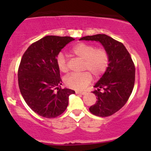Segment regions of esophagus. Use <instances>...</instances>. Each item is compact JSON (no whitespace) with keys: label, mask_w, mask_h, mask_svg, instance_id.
I'll list each match as a JSON object with an SVG mask.
<instances>
[{"label":"esophagus","mask_w":151,"mask_h":151,"mask_svg":"<svg viewBox=\"0 0 151 151\" xmlns=\"http://www.w3.org/2000/svg\"><path fill=\"white\" fill-rule=\"evenodd\" d=\"M76 93L81 94V95H84V94L86 93V92H85V91H76Z\"/></svg>","instance_id":"esophagus-1"}]
</instances>
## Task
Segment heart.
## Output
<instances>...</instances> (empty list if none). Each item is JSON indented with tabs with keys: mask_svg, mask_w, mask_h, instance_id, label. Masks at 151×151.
<instances>
[{
	"mask_svg": "<svg viewBox=\"0 0 151 151\" xmlns=\"http://www.w3.org/2000/svg\"><path fill=\"white\" fill-rule=\"evenodd\" d=\"M71 52L73 55L83 60V70L87 71L82 74L73 73L65 77V85L72 89H83L91 81L92 77L91 73L94 77L98 78L104 74L109 66V54L102 47L96 48L94 45L91 44L79 43L72 47ZM56 64L61 72L68 71V62L63 53H59L57 55Z\"/></svg>",
	"mask_w": 151,
	"mask_h": 151,
	"instance_id": "b5f03b06",
	"label": "heart"
}]
</instances>
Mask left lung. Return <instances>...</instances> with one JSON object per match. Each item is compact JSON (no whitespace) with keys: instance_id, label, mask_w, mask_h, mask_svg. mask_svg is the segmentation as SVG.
I'll return each mask as SVG.
<instances>
[{"instance_id":"obj_1","label":"left lung","mask_w":151,"mask_h":151,"mask_svg":"<svg viewBox=\"0 0 151 151\" xmlns=\"http://www.w3.org/2000/svg\"><path fill=\"white\" fill-rule=\"evenodd\" d=\"M80 40L99 42L109 54V66L94 85L97 90L93 93L97 101L89 110L96 116H110L126 104L133 91L135 81L133 60L124 45L107 35L87 36Z\"/></svg>"}]
</instances>
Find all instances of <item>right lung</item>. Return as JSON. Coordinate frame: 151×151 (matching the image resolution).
I'll list each match as a JSON object with an SVG mask.
<instances>
[{
  "mask_svg": "<svg viewBox=\"0 0 151 151\" xmlns=\"http://www.w3.org/2000/svg\"><path fill=\"white\" fill-rule=\"evenodd\" d=\"M74 39L47 36L30 45L18 68L19 91L29 107L47 118L61 115L68 104L73 90L60 88L62 80L56 64L60 50Z\"/></svg>",
  "mask_w": 151,
  "mask_h": 151,
  "instance_id": "obj_1",
  "label": "right lung"
}]
</instances>
